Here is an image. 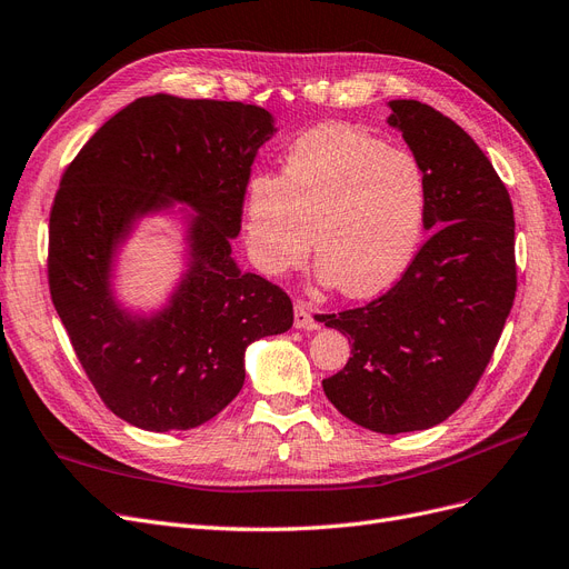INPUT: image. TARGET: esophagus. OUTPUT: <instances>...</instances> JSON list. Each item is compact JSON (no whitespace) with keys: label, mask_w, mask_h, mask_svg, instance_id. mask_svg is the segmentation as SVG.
Wrapping results in <instances>:
<instances>
[{"label":"esophagus","mask_w":569,"mask_h":569,"mask_svg":"<svg viewBox=\"0 0 569 569\" xmlns=\"http://www.w3.org/2000/svg\"><path fill=\"white\" fill-rule=\"evenodd\" d=\"M319 326L321 323H319L317 317H313L311 307L305 305V302H298L296 305V328H300V330H317Z\"/></svg>","instance_id":"esophagus-1"}]
</instances>
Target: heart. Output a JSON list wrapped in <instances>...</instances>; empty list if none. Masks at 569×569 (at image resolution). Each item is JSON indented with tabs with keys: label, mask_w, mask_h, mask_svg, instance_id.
Masks as SVG:
<instances>
[{
	"label": "heart",
	"mask_w": 569,
	"mask_h": 569,
	"mask_svg": "<svg viewBox=\"0 0 569 569\" xmlns=\"http://www.w3.org/2000/svg\"><path fill=\"white\" fill-rule=\"evenodd\" d=\"M425 208V171L408 150L351 126H321L288 147L279 178L248 180L246 248L260 271L281 277L305 262L313 229L319 279L368 298L410 264Z\"/></svg>",
	"instance_id": "heart-1"
}]
</instances>
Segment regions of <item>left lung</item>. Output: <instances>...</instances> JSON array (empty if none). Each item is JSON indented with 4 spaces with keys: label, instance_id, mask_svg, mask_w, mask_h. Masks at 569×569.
I'll return each mask as SVG.
<instances>
[{
    "label": "left lung",
    "instance_id": "obj_1",
    "mask_svg": "<svg viewBox=\"0 0 569 569\" xmlns=\"http://www.w3.org/2000/svg\"><path fill=\"white\" fill-rule=\"evenodd\" d=\"M389 123L425 171L433 229L380 298L319 321L351 342L323 380L328 401L377 433L431 429L486 372L516 298V224L507 184L471 136L417 100H391Z\"/></svg>",
    "mask_w": 569,
    "mask_h": 569
}]
</instances>
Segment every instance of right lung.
Wrapping results in <instances>:
<instances>
[{
	"label": "right lung",
	"mask_w": 569,
	"mask_h": 569,
	"mask_svg": "<svg viewBox=\"0 0 569 569\" xmlns=\"http://www.w3.org/2000/svg\"><path fill=\"white\" fill-rule=\"evenodd\" d=\"M271 114L237 100L138 98L104 121L60 178L49 218V290L100 401L144 431L194 429L243 387V351L292 326V302L231 258L250 166ZM184 200L193 264L159 318H126L109 262L136 217Z\"/></svg>",
	"instance_id": "right-lung-1"
}]
</instances>
